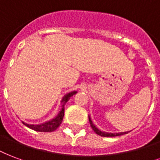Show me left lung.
I'll return each mask as SVG.
<instances>
[{"label": "left lung", "mask_w": 160, "mask_h": 160, "mask_svg": "<svg viewBox=\"0 0 160 160\" xmlns=\"http://www.w3.org/2000/svg\"><path fill=\"white\" fill-rule=\"evenodd\" d=\"M88 119H89V122H90V126L92 127V129L94 131V132L98 135L101 136V137H117V136H121L123 134H127V132H119V133H110V132H102L99 129H98L97 127H95V125L93 124V121L90 118V116H88Z\"/></svg>", "instance_id": "8db88e82"}]
</instances>
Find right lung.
<instances>
[{
  "mask_svg": "<svg viewBox=\"0 0 160 160\" xmlns=\"http://www.w3.org/2000/svg\"><path fill=\"white\" fill-rule=\"evenodd\" d=\"M75 93H77V91H73L71 93H68L67 94L63 97L62 100V110L58 113V115L52 120L47 121V122H44L43 124L40 125H30L27 124L22 122L26 127H29L30 129H33V130L36 131V132H54L56 131L59 127V126L62 124V120L64 117V112H65V104L67 103L72 96H73Z\"/></svg>",
  "mask_w": 160,
  "mask_h": 160,
  "instance_id": "add662e5",
  "label": "right lung"
}]
</instances>
